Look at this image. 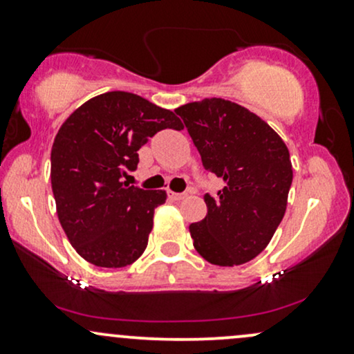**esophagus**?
Here are the masks:
<instances>
[{"mask_svg": "<svg viewBox=\"0 0 354 354\" xmlns=\"http://www.w3.org/2000/svg\"><path fill=\"white\" fill-rule=\"evenodd\" d=\"M168 196H169V200H173V201H181V200H185V198H186V193H173V191H171Z\"/></svg>", "mask_w": 354, "mask_h": 354, "instance_id": "1", "label": "esophagus"}]
</instances>
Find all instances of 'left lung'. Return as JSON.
<instances>
[{"label":"left lung","mask_w":354,"mask_h":354,"mask_svg":"<svg viewBox=\"0 0 354 354\" xmlns=\"http://www.w3.org/2000/svg\"><path fill=\"white\" fill-rule=\"evenodd\" d=\"M174 113L205 169L225 181L216 196L205 194V219L189 225L194 248L211 265L251 261L271 241L286 211L293 181L286 145L266 121L228 100L194 101Z\"/></svg>","instance_id":"obj_1"}]
</instances>
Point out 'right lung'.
Segmentation results:
<instances>
[{
  "label": "right lung",
  "mask_w": 354,
  "mask_h": 354,
  "mask_svg": "<svg viewBox=\"0 0 354 354\" xmlns=\"http://www.w3.org/2000/svg\"><path fill=\"white\" fill-rule=\"evenodd\" d=\"M166 128L180 131V118L126 91L88 100L59 128L51 149L56 211L76 253L91 265L123 268L146 250L166 191L129 186L121 176L135 171L138 149Z\"/></svg>",
  "instance_id": "1"
}]
</instances>
